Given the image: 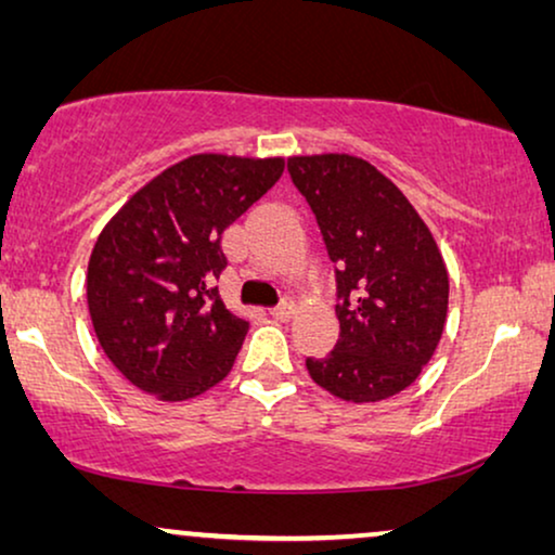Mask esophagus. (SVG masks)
<instances>
[{
    "label": "esophagus",
    "instance_id": "1",
    "mask_svg": "<svg viewBox=\"0 0 555 555\" xmlns=\"http://www.w3.org/2000/svg\"><path fill=\"white\" fill-rule=\"evenodd\" d=\"M293 313H295V306H293V300H283V302H280V306L270 308V315L275 318V321H291Z\"/></svg>",
    "mask_w": 555,
    "mask_h": 555
}]
</instances>
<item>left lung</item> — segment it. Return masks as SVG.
I'll return each instance as SVG.
<instances>
[{"label": "left lung", "instance_id": "left-lung-1", "mask_svg": "<svg viewBox=\"0 0 555 555\" xmlns=\"http://www.w3.org/2000/svg\"><path fill=\"white\" fill-rule=\"evenodd\" d=\"M287 171L321 227L336 275V348L306 359L333 397L404 391L442 338L450 278L437 242L397 184L348 154L293 156Z\"/></svg>", "mask_w": 555, "mask_h": 555}]
</instances>
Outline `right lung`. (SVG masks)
Instances as JSON below:
<instances>
[{
	"label": "right lung",
	"mask_w": 555,
	"mask_h": 555,
	"mask_svg": "<svg viewBox=\"0 0 555 555\" xmlns=\"http://www.w3.org/2000/svg\"><path fill=\"white\" fill-rule=\"evenodd\" d=\"M283 169V158L189 156L101 232L88 264L90 318L105 356L141 391L184 401L232 371L249 323L219 295L222 234Z\"/></svg>",
	"instance_id": "add662e5"
}]
</instances>
